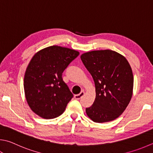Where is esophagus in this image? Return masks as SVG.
Listing matches in <instances>:
<instances>
[{
    "instance_id": "obj_1",
    "label": "esophagus",
    "mask_w": 153,
    "mask_h": 153,
    "mask_svg": "<svg viewBox=\"0 0 153 153\" xmlns=\"http://www.w3.org/2000/svg\"><path fill=\"white\" fill-rule=\"evenodd\" d=\"M84 94H85V92H84V91H81V92H80V94H77V95H75L74 98H76V100H79V99H81L82 97L84 96Z\"/></svg>"
}]
</instances>
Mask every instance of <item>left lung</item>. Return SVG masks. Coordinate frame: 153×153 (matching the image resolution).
<instances>
[{
  "instance_id": "left-lung-1",
  "label": "left lung",
  "mask_w": 153,
  "mask_h": 153,
  "mask_svg": "<svg viewBox=\"0 0 153 153\" xmlns=\"http://www.w3.org/2000/svg\"><path fill=\"white\" fill-rule=\"evenodd\" d=\"M81 59L96 86V99L86 108V114L98 123L115 120L132 98L134 78L129 63L122 55L108 49L85 53Z\"/></svg>"
}]
</instances>
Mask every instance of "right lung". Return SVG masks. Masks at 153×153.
<instances>
[{
  "mask_svg": "<svg viewBox=\"0 0 153 153\" xmlns=\"http://www.w3.org/2000/svg\"><path fill=\"white\" fill-rule=\"evenodd\" d=\"M79 53L53 45L37 52L30 60L24 77V90L29 107L45 119L62 114L74 97L62 78L63 71Z\"/></svg>",
  "mask_w": 153,
  "mask_h": 153,
  "instance_id": "1",
  "label": "right lung"
}]
</instances>
